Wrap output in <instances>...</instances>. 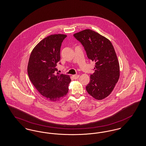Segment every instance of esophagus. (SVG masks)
Returning a JSON list of instances; mask_svg holds the SVG:
<instances>
[{
	"label": "esophagus",
	"instance_id": "1",
	"mask_svg": "<svg viewBox=\"0 0 146 146\" xmlns=\"http://www.w3.org/2000/svg\"><path fill=\"white\" fill-rule=\"evenodd\" d=\"M79 76H80L79 75H77V74H76V75H73V78H74V79H77Z\"/></svg>",
	"mask_w": 146,
	"mask_h": 146
}]
</instances>
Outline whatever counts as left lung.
<instances>
[{
    "label": "left lung",
    "mask_w": 146,
    "mask_h": 146,
    "mask_svg": "<svg viewBox=\"0 0 146 146\" xmlns=\"http://www.w3.org/2000/svg\"><path fill=\"white\" fill-rule=\"evenodd\" d=\"M73 36L84 47L88 58L96 64L86 91L94 99H104L119 78V64L114 48L109 40L92 30H84Z\"/></svg>",
    "instance_id": "8db88e82"
}]
</instances>
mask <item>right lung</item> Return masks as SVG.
Listing matches in <instances>:
<instances>
[{"label": "right lung", "instance_id": "1", "mask_svg": "<svg viewBox=\"0 0 146 146\" xmlns=\"http://www.w3.org/2000/svg\"><path fill=\"white\" fill-rule=\"evenodd\" d=\"M66 37L64 34L47 36L34 47L30 56L27 69L30 80L38 92L50 102L66 96L71 82L68 75L55 73L60 48Z\"/></svg>", "mask_w": 146, "mask_h": 146}]
</instances>
